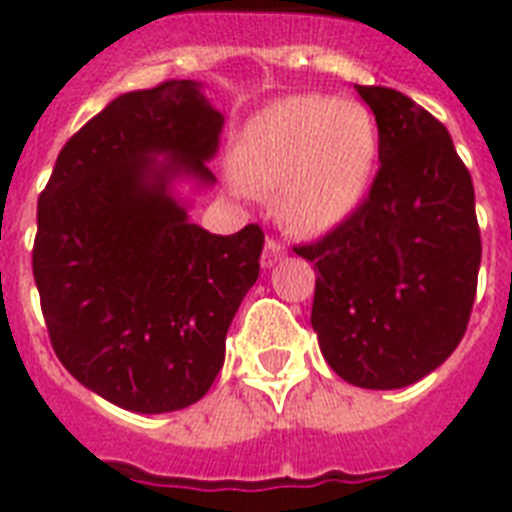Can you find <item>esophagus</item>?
Segmentation results:
<instances>
[{"label": "esophagus", "instance_id": "1", "mask_svg": "<svg viewBox=\"0 0 512 512\" xmlns=\"http://www.w3.org/2000/svg\"><path fill=\"white\" fill-rule=\"evenodd\" d=\"M284 257V247H281V241L268 239L265 241V252H263V268H271Z\"/></svg>", "mask_w": 512, "mask_h": 512}]
</instances>
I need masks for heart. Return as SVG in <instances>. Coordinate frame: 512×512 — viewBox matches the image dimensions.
I'll return each mask as SVG.
<instances>
[{"label": "heart", "instance_id": "heart-1", "mask_svg": "<svg viewBox=\"0 0 512 512\" xmlns=\"http://www.w3.org/2000/svg\"><path fill=\"white\" fill-rule=\"evenodd\" d=\"M380 154L372 111L350 98L295 95L255 116L233 151L252 191L279 193V212L300 233H327L364 201Z\"/></svg>", "mask_w": 512, "mask_h": 512}]
</instances>
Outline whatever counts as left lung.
Segmentation results:
<instances>
[{
  "mask_svg": "<svg viewBox=\"0 0 512 512\" xmlns=\"http://www.w3.org/2000/svg\"><path fill=\"white\" fill-rule=\"evenodd\" d=\"M380 172L353 215L297 247L319 268L311 324L327 364L369 390L428 377L460 345L476 300L481 233L452 135L412 98L361 87Z\"/></svg>",
  "mask_w": 512,
  "mask_h": 512,
  "instance_id": "8db88e82",
  "label": "left lung"
}]
</instances>
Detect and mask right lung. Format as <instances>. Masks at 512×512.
Listing matches in <instances>:
<instances>
[{"label": "right lung", "mask_w": 512, "mask_h": 512, "mask_svg": "<svg viewBox=\"0 0 512 512\" xmlns=\"http://www.w3.org/2000/svg\"><path fill=\"white\" fill-rule=\"evenodd\" d=\"M223 114L199 82L111 100L58 154L39 196L34 281L60 364L127 412L196 404L260 273L265 236L191 220L177 183L212 188Z\"/></svg>", "instance_id": "right-lung-1"}]
</instances>
